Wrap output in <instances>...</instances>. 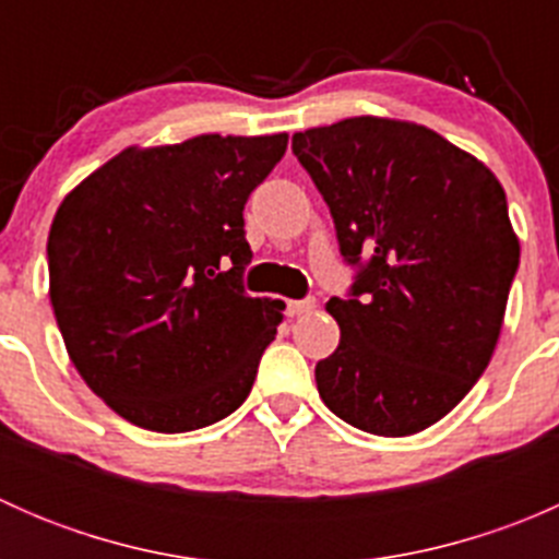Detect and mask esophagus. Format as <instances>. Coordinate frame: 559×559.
<instances>
[{
	"label": "esophagus",
	"mask_w": 559,
	"mask_h": 559,
	"mask_svg": "<svg viewBox=\"0 0 559 559\" xmlns=\"http://www.w3.org/2000/svg\"><path fill=\"white\" fill-rule=\"evenodd\" d=\"M316 308L313 297H306V300H289L286 302V313L289 316H302V313H311Z\"/></svg>",
	"instance_id": "1"
}]
</instances>
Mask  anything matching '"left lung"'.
Segmentation results:
<instances>
[{
  "mask_svg": "<svg viewBox=\"0 0 559 559\" xmlns=\"http://www.w3.org/2000/svg\"><path fill=\"white\" fill-rule=\"evenodd\" d=\"M324 197L354 281L326 311L335 354L316 365L326 408L403 438L449 414L492 359L520 240L506 191L419 123L359 116L292 138Z\"/></svg>",
  "mask_w": 559,
  "mask_h": 559,
  "instance_id": "left-lung-1",
  "label": "left lung"
}]
</instances>
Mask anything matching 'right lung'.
Returning <instances> with one entry per match:
<instances>
[{
	"label": "right lung",
	"mask_w": 559,
	"mask_h": 559,
	"mask_svg": "<svg viewBox=\"0 0 559 559\" xmlns=\"http://www.w3.org/2000/svg\"><path fill=\"white\" fill-rule=\"evenodd\" d=\"M286 140L127 148L56 211L48 273L61 337L92 392L132 425L200 430L251 392L284 302L246 295L243 207Z\"/></svg>",
	"instance_id": "1"
}]
</instances>
